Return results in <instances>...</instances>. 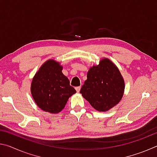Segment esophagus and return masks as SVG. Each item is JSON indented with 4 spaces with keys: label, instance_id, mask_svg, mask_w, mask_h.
<instances>
[{
    "label": "esophagus",
    "instance_id": "esophagus-1",
    "mask_svg": "<svg viewBox=\"0 0 157 157\" xmlns=\"http://www.w3.org/2000/svg\"><path fill=\"white\" fill-rule=\"evenodd\" d=\"M80 89H81V87L80 86H76L75 87V90L77 91V92H79V91H80Z\"/></svg>",
    "mask_w": 157,
    "mask_h": 157
}]
</instances>
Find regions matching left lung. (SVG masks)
I'll use <instances>...</instances> for the list:
<instances>
[{
    "mask_svg": "<svg viewBox=\"0 0 157 157\" xmlns=\"http://www.w3.org/2000/svg\"><path fill=\"white\" fill-rule=\"evenodd\" d=\"M124 82L117 66L107 58L93 66L79 93L98 111H107L121 100Z\"/></svg>",
    "mask_w": 157,
    "mask_h": 157,
    "instance_id": "left-lung-1",
    "label": "left lung"
}]
</instances>
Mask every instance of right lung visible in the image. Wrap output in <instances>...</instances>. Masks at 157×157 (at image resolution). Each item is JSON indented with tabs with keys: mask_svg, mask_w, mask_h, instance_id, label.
<instances>
[{
	"mask_svg": "<svg viewBox=\"0 0 157 157\" xmlns=\"http://www.w3.org/2000/svg\"><path fill=\"white\" fill-rule=\"evenodd\" d=\"M62 69L59 62L49 59L41 66L32 81L30 90L34 102L46 112H60L68 98L76 93L62 73Z\"/></svg>",
	"mask_w": 157,
	"mask_h": 157,
	"instance_id": "add662e5",
	"label": "right lung"
}]
</instances>
